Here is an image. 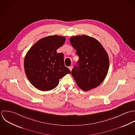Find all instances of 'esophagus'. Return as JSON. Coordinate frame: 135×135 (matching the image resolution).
Here are the masks:
<instances>
[{
    "instance_id": "obj_1",
    "label": "esophagus",
    "mask_w": 135,
    "mask_h": 135,
    "mask_svg": "<svg viewBox=\"0 0 135 135\" xmlns=\"http://www.w3.org/2000/svg\"><path fill=\"white\" fill-rule=\"evenodd\" d=\"M68 68H69V69H70V71H71V70H72V69H73V67L72 66H69Z\"/></svg>"
}]
</instances>
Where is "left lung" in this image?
I'll use <instances>...</instances> for the list:
<instances>
[{
  "label": "left lung",
  "mask_w": 135,
  "mask_h": 135,
  "mask_svg": "<svg viewBox=\"0 0 135 135\" xmlns=\"http://www.w3.org/2000/svg\"><path fill=\"white\" fill-rule=\"evenodd\" d=\"M79 56L78 65L71 75L79 87L86 91L99 86L105 78L109 68L108 53L95 38L85 35L70 38Z\"/></svg>",
  "instance_id": "obj_1"
}]
</instances>
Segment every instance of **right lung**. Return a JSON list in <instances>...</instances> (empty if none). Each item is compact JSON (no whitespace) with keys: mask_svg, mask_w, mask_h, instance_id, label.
<instances>
[{"mask_svg":"<svg viewBox=\"0 0 135 135\" xmlns=\"http://www.w3.org/2000/svg\"><path fill=\"white\" fill-rule=\"evenodd\" d=\"M65 37L55 35L36 42L26 54L24 67L27 79L36 89L50 91L60 78L70 73L64 65V54L56 50L65 42Z\"/></svg>","mask_w":135,"mask_h":135,"instance_id":"obj_1","label":"right lung"}]
</instances>
